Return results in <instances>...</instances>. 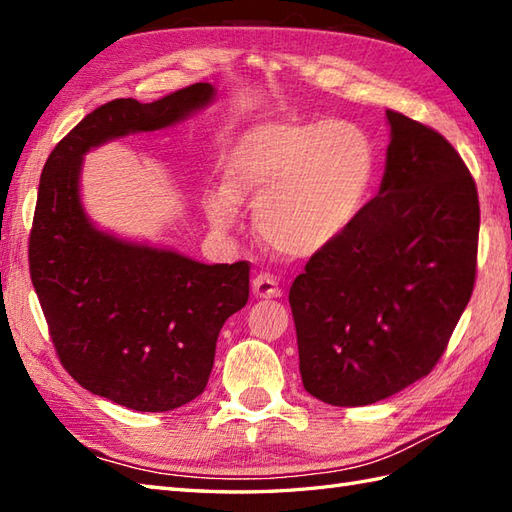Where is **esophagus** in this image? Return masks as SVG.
Here are the masks:
<instances>
[{
    "label": "esophagus",
    "mask_w": 512,
    "mask_h": 512,
    "mask_svg": "<svg viewBox=\"0 0 512 512\" xmlns=\"http://www.w3.org/2000/svg\"><path fill=\"white\" fill-rule=\"evenodd\" d=\"M253 292H255V297H259V299H277V297H281L279 281H277L275 275H270V273H259L253 279Z\"/></svg>",
    "instance_id": "esophagus-1"
}]
</instances>
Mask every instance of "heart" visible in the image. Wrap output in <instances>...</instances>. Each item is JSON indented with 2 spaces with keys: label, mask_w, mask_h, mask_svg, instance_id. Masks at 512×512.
<instances>
[{
  "label": "heart",
  "mask_w": 512,
  "mask_h": 512,
  "mask_svg": "<svg viewBox=\"0 0 512 512\" xmlns=\"http://www.w3.org/2000/svg\"><path fill=\"white\" fill-rule=\"evenodd\" d=\"M374 145L347 121H266L228 151L226 189L206 198L209 220L226 228L237 202L255 204V228L286 257H312L361 215L374 180Z\"/></svg>",
  "instance_id": "heart-1"
}]
</instances>
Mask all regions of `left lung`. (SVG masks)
Returning <instances> with one entry per match:
<instances>
[{
  "mask_svg": "<svg viewBox=\"0 0 512 512\" xmlns=\"http://www.w3.org/2000/svg\"><path fill=\"white\" fill-rule=\"evenodd\" d=\"M385 176L356 222L290 288L299 372L334 407L427 376L473 295L480 200L447 138L387 110Z\"/></svg>",
  "mask_w": 512,
  "mask_h": 512,
  "instance_id": "left-lung-1",
  "label": "left lung"
}]
</instances>
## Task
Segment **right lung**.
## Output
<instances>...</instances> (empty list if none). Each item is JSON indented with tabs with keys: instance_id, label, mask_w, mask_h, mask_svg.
<instances>
[{
	"instance_id": "right-lung-1",
	"label": "right lung",
	"mask_w": 512,
	"mask_h": 512,
	"mask_svg": "<svg viewBox=\"0 0 512 512\" xmlns=\"http://www.w3.org/2000/svg\"><path fill=\"white\" fill-rule=\"evenodd\" d=\"M213 96V85L193 83L154 103H105L41 171L28 264L52 345L81 387L136 411H171L202 394L222 325L248 301L250 264L206 266L99 231L79 195L83 156L176 125Z\"/></svg>"
}]
</instances>
